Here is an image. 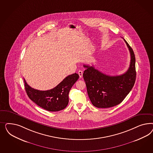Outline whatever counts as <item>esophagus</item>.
Listing matches in <instances>:
<instances>
[{
    "label": "esophagus",
    "instance_id": "esophagus-1",
    "mask_svg": "<svg viewBox=\"0 0 153 153\" xmlns=\"http://www.w3.org/2000/svg\"><path fill=\"white\" fill-rule=\"evenodd\" d=\"M78 73H79V77H80V78H82V74H83V71H81V70H79V71Z\"/></svg>",
    "mask_w": 153,
    "mask_h": 153
}]
</instances>
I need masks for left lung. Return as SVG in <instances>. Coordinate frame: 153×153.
I'll return each instance as SVG.
<instances>
[{
    "label": "left lung",
    "instance_id": "obj_1",
    "mask_svg": "<svg viewBox=\"0 0 153 153\" xmlns=\"http://www.w3.org/2000/svg\"><path fill=\"white\" fill-rule=\"evenodd\" d=\"M123 40L131 55L130 67L125 74L111 76L102 73L93 66L83 65L86 70L83 77L88 97L97 108H107L120 104L134 87L136 76L135 56L131 47Z\"/></svg>",
    "mask_w": 153,
    "mask_h": 153
}]
</instances>
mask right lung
Segmentation results:
<instances>
[{
    "label": "right lung",
    "instance_id": "obj_1",
    "mask_svg": "<svg viewBox=\"0 0 153 153\" xmlns=\"http://www.w3.org/2000/svg\"><path fill=\"white\" fill-rule=\"evenodd\" d=\"M76 73L66 77L54 88L40 91L30 87L24 79L25 87L29 98L39 107L48 111H59L67 106L68 94L74 83L79 79Z\"/></svg>",
    "mask_w": 153,
    "mask_h": 153
}]
</instances>
